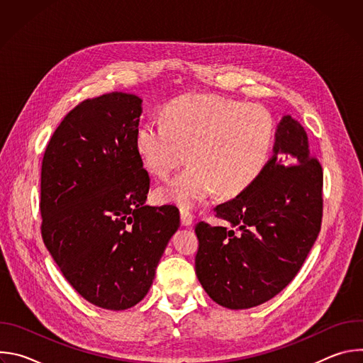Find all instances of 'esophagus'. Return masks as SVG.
Returning <instances> with one entry per match:
<instances>
[{
    "mask_svg": "<svg viewBox=\"0 0 363 363\" xmlns=\"http://www.w3.org/2000/svg\"><path fill=\"white\" fill-rule=\"evenodd\" d=\"M179 214H181V223H182V225L189 227V225L192 224V221H194V216H192V213H191V211H188V210L181 208Z\"/></svg>",
    "mask_w": 363,
    "mask_h": 363,
    "instance_id": "esophagus-1",
    "label": "esophagus"
}]
</instances>
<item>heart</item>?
I'll use <instances>...</instances> for the list:
<instances>
[{
  "label": "heart",
  "mask_w": 363,
  "mask_h": 363,
  "mask_svg": "<svg viewBox=\"0 0 363 363\" xmlns=\"http://www.w3.org/2000/svg\"><path fill=\"white\" fill-rule=\"evenodd\" d=\"M164 122L138 126L135 147L143 168L165 179L186 160L182 174L158 189L161 201L181 208L213 195L235 196L266 168L274 145L276 122L260 103L214 94H184L164 108Z\"/></svg>",
  "instance_id": "1"
}]
</instances>
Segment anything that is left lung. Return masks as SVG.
<instances>
[{"instance_id": "left-lung-1", "label": "left lung", "mask_w": 363, "mask_h": 363, "mask_svg": "<svg viewBox=\"0 0 363 363\" xmlns=\"http://www.w3.org/2000/svg\"><path fill=\"white\" fill-rule=\"evenodd\" d=\"M323 171L291 116L277 126L274 153L247 189L217 205L230 227L195 225V273L220 306L240 310L279 294L298 273L322 227Z\"/></svg>"}]
</instances>
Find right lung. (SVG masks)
Segmentation results:
<instances>
[{"mask_svg": "<svg viewBox=\"0 0 363 363\" xmlns=\"http://www.w3.org/2000/svg\"><path fill=\"white\" fill-rule=\"evenodd\" d=\"M140 105L122 91L83 100L41 162L43 241L73 289L108 310L146 296L179 227L175 205H145L150 178L135 147Z\"/></svg>", "mask_w": 363, "mask_h": 363, "instance_id": "1", "label": "right lung"}]
</instances>
